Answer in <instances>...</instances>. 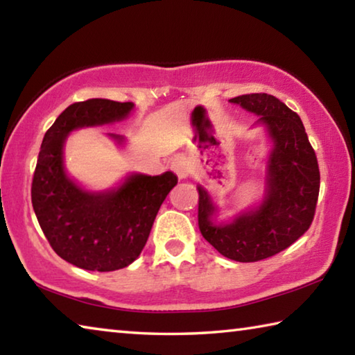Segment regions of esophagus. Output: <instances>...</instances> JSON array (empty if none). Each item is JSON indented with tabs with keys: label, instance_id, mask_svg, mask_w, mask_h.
<instances>
[{
	"label": "esophagus",
	"instance_id": "esophagus-1",
	"mask_svg": "<svg viewBox=\"0 0 355 355\" xmlns=\"http://www.w3.org/2000/svg\"><path fill=\"white\" fill-rule=\"evenodd\" d=\"M171 169L177 173L178 178H186L189 173L188 163H186V159L183 158V156H177V158L172 159Z\"/></svg>",
	"mask_w": 355,
	"mask_h": 355
}]
</instances>
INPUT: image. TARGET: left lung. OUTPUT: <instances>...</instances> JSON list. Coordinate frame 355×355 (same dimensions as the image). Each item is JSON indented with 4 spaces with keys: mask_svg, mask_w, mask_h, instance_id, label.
<instances>
[{
    "mask_svg": "<svg viewBox=\"0 0 355 355\" xmlns=\"http://www.w3.org/2000/svg\"><path fill=\"white\" fill-rule=\"evenodd\" d=\"M230 103L257 114V123H263L271 137L266 189L260 205L230 224H218L213 219L218 207L199 184V228L219 254L252 263L290 248L309 230L320 194V167L302 120L274 95L245 94Z\"/></svg>",
    "mask_w": 355,
    "mask_h": 355,
    "instance_id": "left-lung-1",
    "label": "left lung"
}]
</instances>
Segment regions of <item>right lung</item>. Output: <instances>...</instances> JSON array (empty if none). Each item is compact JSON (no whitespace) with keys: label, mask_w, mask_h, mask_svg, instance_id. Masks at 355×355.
I'll return each mask as SVG.
<instances>
[{"label":"right lung","mask_w":355,"mask_h":355,"mask_svg":"<svg viewBox=\"0 0 355 355\" xmlns=\"http://www.w3.org/2000/svg\"><path fill=\"white\" fill-rule=\"evenodd\" d=\"M131 101L91 98L61 112L42 141L31 200L42 232L56 254L87 271H116L133 263L146 245L161 203L177 184L175 173H133L110 191L91 192L64 169V144L70 131L127 119ZM122 144L125 137L110 133Z\"/></svg>","instance_id":"right-lung-1"}]
</instances>
